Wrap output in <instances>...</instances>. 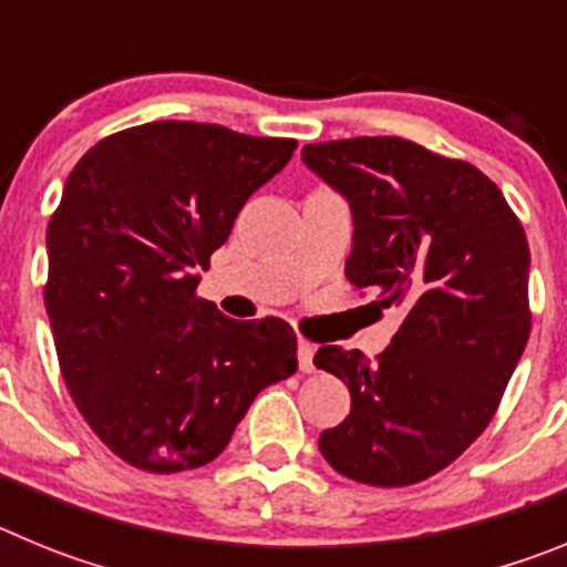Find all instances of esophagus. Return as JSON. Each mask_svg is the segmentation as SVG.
I'll return each mask as SVG.
<instances>
[{"label":"esophagus","instance_id":"1","mask_svg":"<svg viewBox=\"0 0 567 567\" xmlns=\"http://www.w3.org/2000/svg\"><path fill=\"white\" fill-rule=\"evenodd\" d=\"M298 365L300 372H315V343L312 340H298Z\"/></svg>","mask_w":567,"mask_h":567}]
</instances>
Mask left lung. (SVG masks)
Returning a JSON list of instances; mask_svg holds the SVG:
<instances>
[{
	"mask_svg": "<svg viewBox=\"0 0 567 567\" xmlns=\"http://www.w3.org/2000/svg\"><path fill=\"white\" fill-rule=\"evenodd\" d=\"M300 155L352 204L349 284L403 309L374 360L343 346L315 354L352 394L320 454L354 483H423L485 432L523 358L528 238L488 175L409 138L358 135Z\"/></svg>",
	"mask_w": 567,
	"mask_h": 567,
	"instance_id": "8db88e82",
	"label": "left lung"
}]
</instances>
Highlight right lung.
<instances>
[{
    "label": "right lung",
    "instance_id": "obj_1",
    "mask_svg": "<svg viewBox=\"0 0 567 567\" xmlns=\"http://www.w3.org/2000/svg\"><path fill=\"white\" fill-rule=\"evenodd\" d=\"M295 147L150 122L93 144L68 175L48 224L44 309L70 398L133 468L207 465L260 389L298 369L287 320H233L195 295V269Z\"/></svg>",
    "mask_w": 567,
    "mask_h": 567
}]
</instances>
